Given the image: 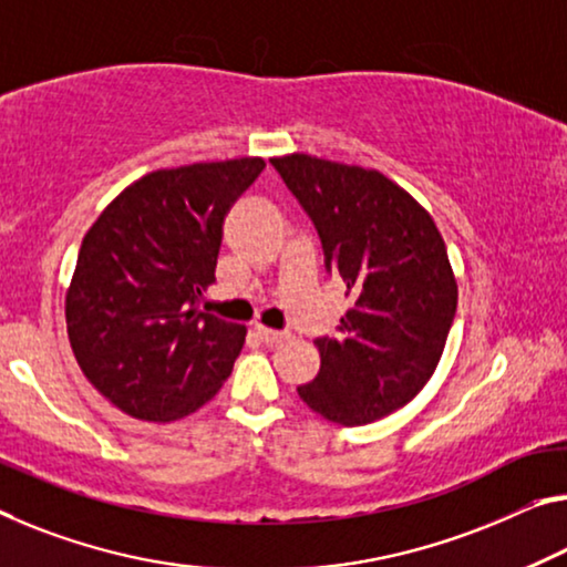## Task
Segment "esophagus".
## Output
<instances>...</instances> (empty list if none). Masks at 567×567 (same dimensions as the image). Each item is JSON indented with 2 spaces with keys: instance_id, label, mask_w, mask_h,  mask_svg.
<instances>
[{
  "instance_id": "1",
  "label": "esophagus",
  "mask_w": 567,
  "mask_h": 567,
  "mask_svg": "<svg viewBox=\"0 0 567 567\" xmlns=\"http://www.w3.org/2000/svg\"><path fill=\"white\" fill-rule=\"evenodd\" d=\"M256 334L260 337V342H266V344H281L286 337L289 334H284V332H276V329H268V327H264V324H258L256 327Z\"/></svg>"
}]
</instances>
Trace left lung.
<instances>
[{"mask_svg": "<svg viewBox=\"0 0 567 567\" xmlns=\"http://www.w3.org/2000/svg\"><path fill=\"white\" fill-rule=\"evenodd\" d=\"M271 164L311 217L327 274L352 309L319 337V374L299 385L313 413L342 425L390 415L421 393L446 347L458 286L433 217L393 179L309 154Z\"/></svg>", "mask_w": 567, "mask_h": 567, "instance_id": "left-lung-1", "label": "left lung"}]
</instances>
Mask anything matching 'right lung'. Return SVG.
<instances>
[{
	"mask_svg": "<svg viewBox=\"0 0 567 567\" xmlns=\"http://www.w3.org/2000/svg\"><path fill=\"white\" fill-rule=\"evenodd\" d=\"M260 156L156 169L85 233L65 296L68 337L91 385L138 421L169 423L213 400L246 327L199 311L225 215L264 172Z\"/></svg>",
	"mask_w": 567,
	"mask_h": 567,
	"instance_id": "right-lung-1",
	"label": "right lung"
}]
</instances>
